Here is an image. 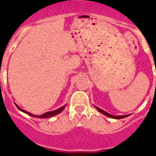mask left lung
Segmentation results:
<instances>
[{
  "instance_id": "obj_1",
  "label": "left lung",
  "mask_w": 156,
  "mask_h": 156,
  "mask_svg": "<svg viewBox=\"0 0 156 156\" xmlns=\"http://www.w3.org/2000/svg\"><path fill=\"white\" fill-rule=\"evenodd\" d=\"M95 108L99 112H101L102 114L105 115H107V116L110 117V118H112V119H122V118H125V117L129 116V115H112L109 114V113H107V112H105V111H103V110L100 109L99 107H96V106H94Z\"/></svg>"
}]
</instances>
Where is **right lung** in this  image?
<instances>
[{
	"mask_svg": "<svg viewBox=\"0 0 156 156\" xmlns=\"http://www.w3.org/2000/svg\"><path fill=\"white\" fill-rule=\"evenodd\" d=\"M15 105H16V107L19 108V110H20V111L23 112V113H26V114H27L28 115H31V116L37 117V118H42V119H44V118H50V117L54 116V115H58L59 113H61V112L64 110V108L66 107V106H67V104H66L64 105V106H62V107H60V108H58V109L54 110V111H52V112H45V113H44V114L40 115H33L32 114V113H30V112H27V111H25V110L22 109V108H20V107H19L17 104Z\"/></svg>",
	"mask_w": 156,
	"mask_h": 156,
	"instance_id": "right-lung-1",
	"label": "right lung"
}]
</instances>
